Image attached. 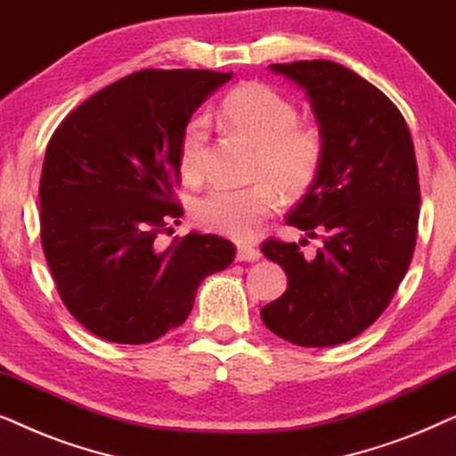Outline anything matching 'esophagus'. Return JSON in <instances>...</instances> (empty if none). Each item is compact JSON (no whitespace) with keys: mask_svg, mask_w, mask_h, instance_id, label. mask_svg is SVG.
I'll return each instance as SVG.
<instances>
[{"mask_svg":"<svg viewBox=\"0 0 456 456\" xmlns=\"http://www.w3.org/2000/svg\"><path fill=\"white\" fill-rule=\"evenodd\" d=\"M259 257H261L259 248H255V247L240 245L239 248H236V259L239 261H259Z\"/></svg>","mask_w":456,"mask_h":456,"instance_id":"esophagus-1","label":"esophagus"}]
</instances>
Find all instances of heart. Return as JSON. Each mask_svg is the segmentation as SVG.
<instances>
[{
	"label": "heart",
	"instance_id": "heart-1",
	"mask_svg": "<svg viewBox=\"0 0 456 456\" xmlns=\"http://www.w3.org/2000/svg\"><path fill=\"white\" fill-rule=\"evenodd\" d=\"M220 114L230 128L257 145L255 176L267 178L251 186H216L195 199L192 217L211 232L248 240L278 208V192L298 197L314 184L323 159L322 133L297 122V108L264 83H242L222 99ZM208 120L186 122L178 142V167L184 180L199 183L205 172ZM277 186L273 187V184Z\"/></svg>",
	"mask_w": 456,
	"mask_h": 456
}]
</instances>
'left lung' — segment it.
<instances>
[{
  "instance_id": "8db88e82",
  "label": "left lung",
  "mask_w": 456,
  "mask_h": 456,
  "mask_svg": "<svg viewBox=\"0 0 456 456\" xmlns=\"http://www.w3.org/2000/svg\"><path fill=\"white\" fill-rule=\"evenodd\" d=\"M270 70L301 86L320 126V172L286 224L309 239L322 234L323 247L307 259L297 242L261 245L289 276L261 320L292 345H340L384 314L409 270L421 201L413 141L396 105L336 61Z\"/></svg>"
}]
</instances>
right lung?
Listing matches in <instances>:
<instances>
[{
	"label": "right lung",
	"instance_id": "obj_1",
	"mask_svg": "<svg viewBox=\"0 0 456 456\" xmlns=\"http://www.w3.org/2000/svg\"><path fill=\"white\" fill-rule=\"evenodd\" d=\"M232 72L141 70L70 111L49 139L41 242L61 301L99 338L145 345L189 317L199 284L236 248L178 224V142L195 110Z\"/></svg>",
	"mask_w": 456,
	"mask_h": 456
}]
</instances>
